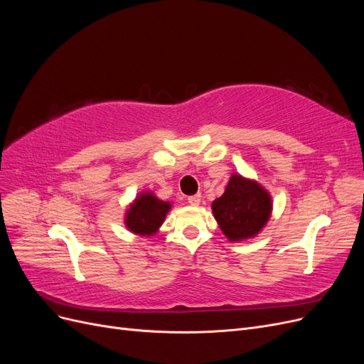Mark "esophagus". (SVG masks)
I'll list each match as a JSON object with an SVG mask.
<instances>
[{
    "instance_id": "34e87169",
    "label": "esophagus",
    "mask_w": 364,
    "mask_h": 364,
    "mask_svg": "<svg viewBox=\"0 0 364 364\" xmlns=\"http://www.w3.org/2000/svg\"><path fill=\"white\" fill-rule=\"evenodd\" d=\"M200 200H202V196L200 194H194V196L188 197V203L193 205V206H199Z\"/></svg>"
}]
</instances>
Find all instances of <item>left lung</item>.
<instances>
[{
	"instance_id": "1",
	"label": "left lung",
	"mask_w": 364,
	"mask_h": 364,
	"mask_svg": "<svg viewBox=\"0 0 364 364\" xmlns=\"http://www.w3.org/2000/svg\"><path fill=\"white\" fill-rule=\"evenodd\" d=\"M213 213L220 229L230 241L257 235L272 213L269 193L253 182L232 174L225 194L213 203Z\"/></svg>"
}]
</instances>
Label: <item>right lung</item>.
<instances>
[{"label": "right lung", "instance_id": "obj_1", "mask_svg": "<svg viewBox=\"0 0 364 364\" xmlns=\"http://www.w3.org/2000/svg\"><path fill=\"white\" fill-rule=\"evenodd\" d=\"M170 208L171 205L168 202L159 200L151 193H142L129 208L126 226L135 234L153 235L164 223Z\"/></svg>", "mask_w": 364, "mask_h": 364}]
</instances>
